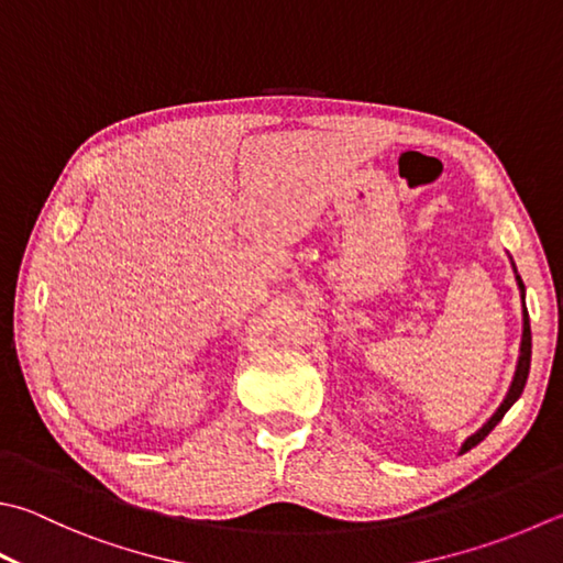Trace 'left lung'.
<instances>
[{"mask_svg":"<svg viewBox=\"0 0 563 563\" xmlns=\"http://www.w3.org/2000/svg\"><path fill=\"white\" fill-rule=\"evenodd\" d=\"M517 284H519V289H522V301H525V284H522V279H519V277H517ZM529 363H532V331H529V313L525 309L522 347H519V363H517V373H515V379H512V387H510V391H507V397H505V401L500 405V409L493 413V419L487 421L478 433H473V437L463 443V453L468 451V449H473V446H478V443L487 437V433H490L497 427V421L505 417V411L515 405V401L519 399V395H522V389L527 385V375H529Z\"/></svg>","mask_w":563,"mask_h":563,"instance_id":"obj_1","label":"left lung"}]
</instances>
